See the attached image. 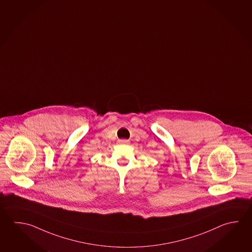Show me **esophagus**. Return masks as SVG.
<instances>
[{"mask_svg": "<svg viewBox=\"0 0 252 252\" xmlns=\"http://www.w3.org/2000/svg\"><path fill=\"white\" fill-rule=\"evenodd\" d=\"M118 142H119L120 144H128L129 141L127 140V139H119V140H118Z\"/></svg>", "mask_w": 252, "mask_h": 252, "instance_id": "1", "label": "esophagus"}]
</instances>
